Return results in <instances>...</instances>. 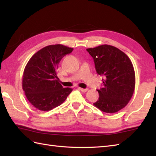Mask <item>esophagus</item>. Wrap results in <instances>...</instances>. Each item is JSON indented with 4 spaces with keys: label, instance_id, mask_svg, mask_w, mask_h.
<instances>
[{
    "label": "esophagus",
    "instance_id": "34e87169",
    "mask_svg": "<svg viewBox=\"0 0 156 156\" xmlns=\"http://www.w3.org/2000/svg\"><path fill=\"white\" fill-rule=\"evenodd\" d=\"M79 89L82 92H87L88 89V88H79Z\"/></svg>",
    "mask_w": 156,
    "mask_h": 156
}]
</instances>
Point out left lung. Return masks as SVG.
Wrapping results in <instances>:
<instances>
[{"mask_svg":"<svg viewBox=\"0 0 156 156\" xmlns=\"http://www.w3.org/2000/svg\"><path fill=\"white\" fill-rule=\"evenodd\" d=\"M97 74L103 76V87L97 90L98 100L93 104L101 111L114 113L123 108L133 96L135 75L131 59L120 49L109 45L88 48Z\"/></svg>","mask_w":156,"mask_h":156,"instance_id":"obj_1","label":"left lung"}]
</instances>
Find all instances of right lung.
<instances>
[{
  "label": "right lung",
  "mask_w": 156,
  "mask_h": 156,
  "mask_svg": "<svg viewBox=\"0 0 156 156\" xmlns=\"http://www.w3.org/2000/svg\"><path fill=\"white\" fill-rule=\"evenodd\" d=\"M73 48L61 44L41 49L32 56L23 75L22 87L29 102L42 111H48L64 102L72 88H63L56 78L59 62Z\"/></svg>",
  "instance_id": "add662e5"
}]
</instances>
